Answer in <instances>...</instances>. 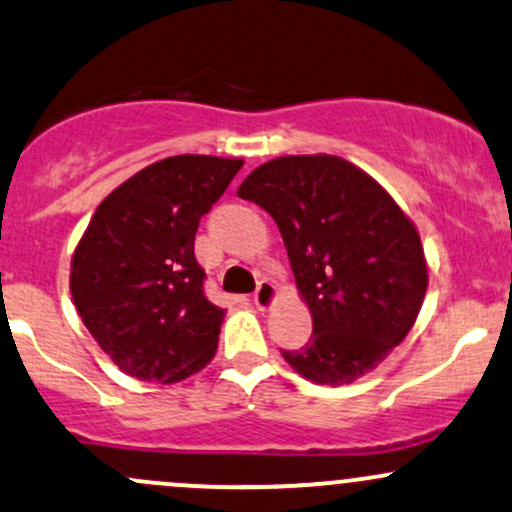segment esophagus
Listing matches in <instances>:
<instances>
[{
	"instance_id": "obj_1",
	"label": "esophagus",
	"mask_w": 512,
	"mask_h": 512,
	"mask_svg": "<svg viewBox=\"0 0 512 512\" xmlns=\"http://www.w3.org/2000/svg\"><path fill=\"white\" fill-rule=\"evenodd\" d=\"M252 301H255V306L260 308V311H267V308H272V303L277 301V286L269 282V279H262V282L257 284Z\"/></svg>"
}]
</instances>
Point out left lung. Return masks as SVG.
<instances>
[{
  "instance_id": "8db88e82",
  "label": "left lung",
  "mask_w": 512,
  "mask_h": 512,
  "mask_svg": "<svg viewBox=\"0 0 512 512\" xmlns=\"http://www.w3.org/2000/svg\"><path fill=\"white\" fill-rule=\"evenodd\" d=\"M282 233L296 289L313 318L301 350H284L313 384H352L406 340L428 291L420 233L393 196L338 155H284L238 187Z\"/></svg>"
}]
</instances>
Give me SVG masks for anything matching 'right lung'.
Returning a JSON list of instances; mask_svg holds the SVG:
<instances>
[{
  "mask_svg": "<svg viewBox=\"0 0 512 512\" xmlns=\"http://www.w3.org/2000/svg\"><path fill=\"white\" fill-rule=\"evenodd\" d=\"M240 167V157H165L94 211L72 255L70 294L121 372L177 384L216 355L226 311L204 296L194 235Z\"/></svg>",
  "mask_w": 512,
  "mask_h": 512,
  "instance_id": "1",
  "label": "right lung"
}]
</instances>
